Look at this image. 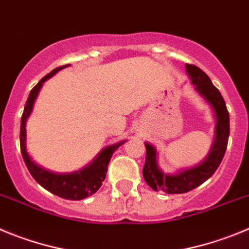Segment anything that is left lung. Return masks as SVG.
<instances>
[{"instance_id":"obj_1","label":"left lung","mask_w":249,"mask_h":249,"mask_svg":"<svg viewBox=\"0 0 249 249\" xmlns=\"http://www.w3.org/2000/svg\"><path fill=\"white\" fill-rule=\"evenodd\" d=\"M186 71L189 74L195 90L211 105L214 119V138L208 155L198 165L183 169L176 174H165L159 167L158 152L149 142H145L146 158L142 169V175L147 185L154 191H163L166 194H185L202 185L211 178L225 156L230 136V115L226 103L218 89L212 84L211 79L205 71L192 64H186Z\"/></svg>"}]
</instances>
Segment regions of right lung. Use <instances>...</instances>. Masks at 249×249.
I'll return each mask as SVG.
<instances>
[{"instance_id": "right-lung-1", "label": "right lung", "mask_w": 249, "mask_h": 249, "mask_svg": "<svg viewBox=\"0 0 249 249\" xmlns=\"http://www.w3.org/2000/svg\"><path fill=\"white\" fill-rule=\"evenodd\" d=\"M68 66L69 64L53 69L49 74L42 78L38 82L37 86L31 90L26 105H24L23 114H22L19 142H21V152L27 169L31 172L33 178L42 187H44V189L48 190L52 194L57 195V196L62 197V198H66V200H83V198H87V197L95 194L100 189V186L103 185V181L105 180V176H107L108 163L110 162V159L113 156L114 151L119 146H122L125 142V140L104 147L90 163H88L87 166L78 170V171L69 172V174H55V172L48 171V170L43 169V167L38 166L37 163L31 159L26 146L27 120L30 118L31 113H32L33 105H35L36 99H37L38 94H39V90L43 87V83L48 80L51 77H53L60 69L66 68Z\"/></svg>"}]
</instances>
